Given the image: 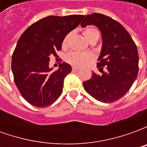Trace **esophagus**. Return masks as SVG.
<instances>
[{
  "instance_id": "34e87169",
  "label": "esophagus",
  "mask_w": 147,
  "mask_h": 147,
  "mask_svg": "<svg viewBox=\"0 0 147 147\" xmlns=\"http://www.w3.org/2000/svg\"><path fill=\"white\" fill-rule=\"evenodd\" d=\"M78 70H79V68H78V67H72V71H77Z\"/></svg>"
}]
</instances>
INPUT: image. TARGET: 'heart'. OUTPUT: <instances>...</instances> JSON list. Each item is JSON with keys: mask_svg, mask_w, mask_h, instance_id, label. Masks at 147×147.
Masks as SVG:
<instances>
[{"mask_svg": "<svg viewBox=\"0 0 147 147\" xmlns=\"http://www.w3.org/2000/svg\"><path fill=\"white\" fill-rule=\"evenodd\" d=\"M83 35L86 38L87 41L90 42H97L99 38L100 34L98 30L93 28V27H88L83 30ZM71 36V33H68L64 37L62 45L63 46H66L68 43V41ZM93 59L92 55L86 53H80V52H70L66 55L65 60L67 63H69L76 67H82L89 63L90 61Z\"/></svg>", "mask_w": 147, "mask_h": 147, "instance_id": "heart-1", "label": "heart"}]
</instances>
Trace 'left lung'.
<instances>
[{"instance_id": "obj_1", "label": "left lung", "mask_w": 147, "mask_h": 147, "mask_svg": "<svg viewBox=\"0 0 147 147\" xmlns=\"http://www.w3.org/2000/svg\"><path fill=\"white\" fill-rule=\"evenodd\" d=\"M86 25H94L102 33V47L97 67L102 75L93 72L91 78L83 83L84 89L99 102H113L126 94L137 77V47L125 28L107 16L87 15L81 23L83 27ZM105 66L107 70L103 71Z\"/></svg>"}]
</instances>
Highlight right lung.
<instances>
[{
  "label": "right lung",
  "mask_w": 147,
  "mask_h": 147,
  "mask_svg": "<svg viewBox=\"0 0 147 147\" xmlns=\"http://www.w3.org/2000/svg\"><path fill=\"white\" fill-rule=\"evenodd\" d=\"M84 16H50L30 25L21 35L11 59L14 81L21 95L30 105L44 108L63 92L64 80L71 71L63 62L57 70L49 68V57H57L64 37L78 27Z\"/></svg>",
  "instance_id": "add662e5"
}]
</instances>
